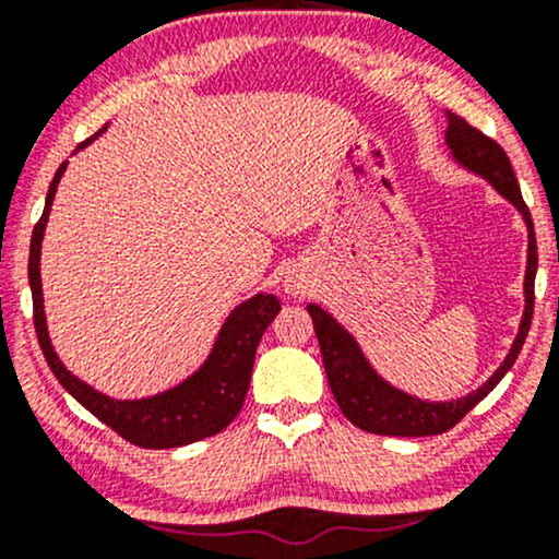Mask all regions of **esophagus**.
Returning a JSON list of instances; mask_svg holds the SVG:
<instances>
[{
  "instance_id": "1",
  "label": "esophagus",
  "mask_w": 559,
  "mask_h": 559,
  "mask_svg": "<svg viewBox=\"0 0 559 559\" xmlns=\"http://www.w3.org/2000/svg\"><path fill=\"white\" fill-rule=\"evenodd\" d=\"M310 288H312L310 278H307V275L297 273V271H292L284 278V292L288 294V297H294V299L307 297V294H310Z\"/></svg>"
}]
</instances>
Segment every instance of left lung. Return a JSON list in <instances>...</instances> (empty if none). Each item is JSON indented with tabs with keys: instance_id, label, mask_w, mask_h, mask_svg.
Instances as JSON below:
<instances>
[{
	"instance_id": "8db88e82",
	"label": "left lung",
	"mask_w": 559,
	"mask_h": 559,
	"mask_svg": "<svg viewBox=\"0 0 559 559\" xmlns=\"http://www.w3.org/2000/svg\"><path fill=\"white\" fill-rule=\"evenodd\" d=\"M447 150L457 165L465 170L476 173L486 178L493 189L502 194L512 207L521 213L528 228V260H525V310L521 318V329H518L515 342L507 352L504 362L493 370L489 381H484L476 391L460 396V400L449 402H428L420 396L407 394V391L391 386L386 378L376 373L373 365L362 355L360 344L349 331L338 323L331 312H325L320 305H307L312 325H316V336L323 352L325 376H329V386L336 396L338 407L346 415V420L355 423L357 428L378 436H436L444 433L452 426L471 413L476 404L484 400L489 391L502 381L507 370L512 368L521 355L525 336H528L531 318H534V281H536V234L534 221H531L528 207H525L521 186H518L515 170H512L510 157L504 155L502 146L497 141L484 136L478 128L465 123L460 115L447 112Z\"/></svg>"
}]
</instances>
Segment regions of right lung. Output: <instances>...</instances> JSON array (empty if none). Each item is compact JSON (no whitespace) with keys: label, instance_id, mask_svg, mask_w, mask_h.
I'll use <instances>...</instances> for the list:
<instances>
[{"label":"right lung","instance_id":"obj_1","mask_svg":"<svg viewBox=\"0 0 559 559\" xmlns=\"http://www.w3.org/2000/svg\"><path fill=\"white\" fill-rule=\"evenodd\" d=\"M105 128H102V131H105ZM99 133H96V136H99ZM94 139L83 141V144H79V150L92 144ZM68 163H62L55 173L52 183H49L47 202H44V213L38 217L34 236H31L28 254V284L31 297H34V325L38 346H41L44 357H47V365L52 368L57 381L66 386L70 396H75L88 413L96 415L105 426H110L115 433H120L126 441H131V444L136 447L173 449L194 444L199 439L221 433L223 428L239 415L243 396H247L249 389V378H252L254 352H258L262 333L267 331V325L273 323L275 316H278L281 301L275 299L273 294L265 292L241 301V305L226 318V323H223L207 360L199 365V370H194V373L178 383V386L159 391L155 396H144V400H112V396L92 389L88 383H83L81 378L70 373L66 365L60 362V357H57L52 342H49L47 316H44L41 271H38L49 210H52L57 183H60Z\"/></svg>","mask_w":559,"mask_h":559}]
</instances>
